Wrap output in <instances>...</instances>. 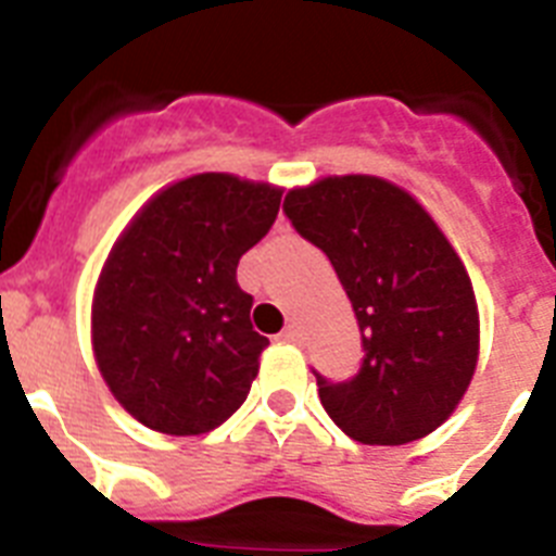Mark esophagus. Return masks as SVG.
I'll list each match as a JSON object with an SVG mask.
<instances>
[{
    "mask_svg": "<svg viewBox=\"0 0 556 556\" xmlns=\"http://www.w3.org/2000/svg\"><path fill=\"white\" fill-rule=\"evenodd\" d=\"M282 338H285V341H299V327L296 325H288L282 330Z\"/></svg>",
    "mask_w": 556,
    "mask_h": 556,
    "instance_id": "esophagus-1",
    "label": "esophagus"
}]
</instances>
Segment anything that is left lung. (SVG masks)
<instances>
[{
	"mask_svg": "<svg viewBox=\"0 0 556 556\" xmlns=\"http://www.w3.org/2000/svg\"><path fill=\"white\" fill-rule=\"evenodd\" d=\"M282 212L321 249L358 318V371L316 375L332 422L364 445L428 437L465 397L479 358V311L465 265L431 215L375 176L291 190Z\"/></svg>",
	"mask_w": 556,
	"mask_h": 556,
	"instance_id": "8db88e82",
	"label": "left lung"
}]
</instances>
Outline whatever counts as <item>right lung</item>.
<instances>
[{
	"label": "right lung",
	"mask_w": 556,
	"mask_h": 556,
	"mask_svg": "<svg viewBox=\"0 0 556 556\" xmlns=\"http://www.w3.org/2000/svg\"><path fill=\"white\" fill-rule=\"evenodd\" d=\"M282 190L201 173L151 198L111 249L91 341L111 394L153 431L195 437L249 397L268 338L238 263L277 220Z\"/></svg>",
	"instance_id": "add662e5"
}]
</instances>
